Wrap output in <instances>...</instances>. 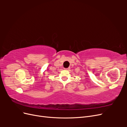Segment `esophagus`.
<instances>
[{
	"label": "esophagus",
	"instance_id": "esophagus-1",
	"mask_svg": "<svg viewBox=\"0 0 127 127\" xmlns=\"http://www.w3.org/2000/svg\"><path fill=\"white\" fill-rule=\"evenodd\" d=\"M64 69H65V70H68L69 68H64Z\"/></svg>",
	"mask_w": 127,
	"mask_h": 127
}]
</instances>
